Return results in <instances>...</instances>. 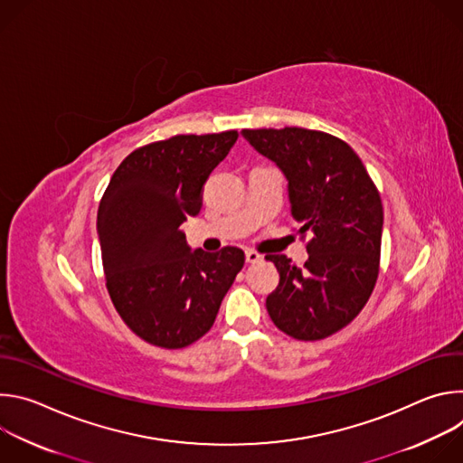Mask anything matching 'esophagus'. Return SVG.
Here are the masks:
<instances>
[{
	"label": "esophagus",
	"instance_id": "esophagus-1",
	"mask_svg": "<svg viewBox=\"0 0 463 463\" xmlns=\"http://www.w3.org/2000/svg\"><path fill=\"white\" fill-rule=\"evenodd\" d=\"M245 260H247V263H258V261L263 260V256L260 252L252 250V249H247L245 250Z\"/></svg>",
	"mask_w": 463,
	"mask_h": 463
}]
</instances>
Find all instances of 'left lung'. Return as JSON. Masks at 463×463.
<instances>
[{
  "instance_id": "8db88e82",
  "label": "left lung",
  "mask_w": 463,
  "mask_h": 463,
  "mask_svg": "<svg viewBox=\"0 0 463 463\" xmlns=\"http://www.w3.org/2000/svg\"><path fill=\"white\" fill-rule=\"evenodd\" d=\"M249 145L288 179L291 216L311 232L297 268L268 254L280 282L268 297L271 320L298 341H320L348 326L368 302L383 234L381 195L359 156L341 139L306 128L241 129Z\"/></svg>"
}]
</instances>
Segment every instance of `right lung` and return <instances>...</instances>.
<instances>
[{
  "label": "right lung",
  "mask_w": 463,
  "mask_h": 463,
  "mask_svg": "<svg viewBox=\"0 0 463 463\" xmlns=\"http://www.w3.org/2000/svg\"><path fill=\"white\" fill-rule=\"evenodd\" d=\"M238 131L175 136L131 152L102 195L97 232L106 288L126 326L143 341L177 350L213 327L241 271L238 247L192 250L179 229L202 211V188Z\"/></svg>",
  "instance_id": "obj_1"
}]
</instances>
